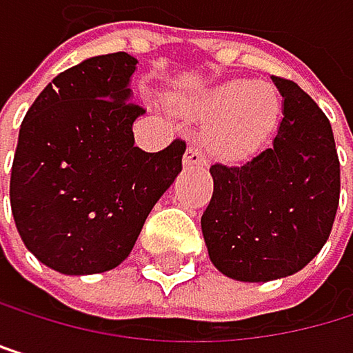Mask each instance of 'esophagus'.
I'll return each mask as SVG.
<instances>
[{"instance_id": "esophagus-1", "label": "esophagus", "mask_w": 353, "mask_h": 353, "mask_svg": "<svg viewBox=\"0 0 353 353\" xmlns=\"http://www.w3.org/2000/svg\"><path fill=\"white\" fill-rule=\"evenodd\" d=\"M205 163V154H203L196 145H188V150L184 154V165L192 167V165H203Z\"/></svg>"}]
</instances>
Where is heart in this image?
I'll list each match as a JSON object with an SVG mask.
<instances>
[{"label": "heart", "instance_id": "1", "mask_svg": "<svg viewBox=\"0 0 353 353\" xmlns=\"http://www.w3.org/2000/svg\"><path fill=\"white\" fill-rule=\"evenodd\" d=\"M194 112L210 123L203 129V143L222 159H245L271 135L279 101L271 86L233 80L203 97Z\"/></svg>", "mask_w": 353, "mask_h": 353}]
</instances>
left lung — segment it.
<instances>
[{"label":"left lung","mask_w":353,"mask_h":353,"mask_svg":"<svg viewBox=\"0 0 353 353\" xmlns=\"http://www.w3.org/2000/svg\"><path fill=\"white\" fill-rule=\"evenodd\" d=\"M283 118L273 145L245 165L214 163V194L201 216L210 259L239 281H271L324 248L341 192L332 127L292 80L273 78Z\"/></svg>","instance_id":"left-lung-1"}]
</instances>
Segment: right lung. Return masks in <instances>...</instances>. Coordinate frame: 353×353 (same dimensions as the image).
I'll list each match as a JSON object with an SVG mask.
<instances>
[{
	"label": "right lung",
	"mask_w": 353,
	"mask_h": 353,
	"mask_svg": "<svg viewBox=\"0 0 353 353\" xmlns=\"http://www.w3.org/2000/svg\"><path fill=\"white\" fill-rule=\"evenodd\" d=\"M137 59L112 52L61 72L25 114L10 205L27 250L65 275H92L131 254L141 226L182 171L186 141L135 145Z\"/></svg>",
	"instance_id": "add662e5"
}]
</instances>
